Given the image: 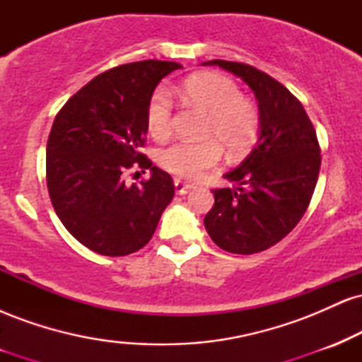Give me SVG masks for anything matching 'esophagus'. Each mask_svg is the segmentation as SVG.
<instances>
[{
	"instance_id": "obj_1",
	"label": "esophagus",
	"mask_w": 362,
	"mask_h": 362,
	"mask_svg": "<svg viewBox=\"0 0 362 362\" xmlns=\"http://www.w3.org/2000/svg\"><path fill=\"white\" fill-rule=\"evenodd\" d=\"M173 185H175L177 194H180V195H185L187 192H190V190L194 189V185L185 184V182H182L180 178H175V180H173Z\"/></svg>"
}]
</instances>
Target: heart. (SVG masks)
<instances>
[{"instance_id":"obj_1","label":"heart","mask_w":362,"mask_h":362,"mask_svg":"<svg viewBox=\"0 0 362 362\" xmlns=\"http://www.w3.org/2000/svg\"><path fill=\"white\" fill-rule=\"evenodd\" d=\"M184 95L192 105L207 114L206 139L201 143H180L161 149L158 163L180 178H195L221 160V148L231 153L247 149L259 131V114L247 100L240 86L218 73H201L184 83ZM146 127L156 139L167 138L172 131V98L165 88H156L146 107Z\"/></svg>"}]
</instances>
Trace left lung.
Segmentation results:
<instances>
[{
	"mask_svg": "<svg viewBox=\"0 0 362 362\" xmlns=\"http://www.w3.org/2000/svg\"><path fill=\"white\" fill-rule=\"evenodd\" d=\"M247 83L259 102V138L242 163L216 189L204 218L211 240L223 250L250 255L281 242L300 223L318 180L320 146L301 102L269 74L243 62L213 59Z\"/></svg>",
	"mask_w": 362,
	"mask_h": 362,
	"instance_id": "1",
	"label": "left lung"
}]
</instances>
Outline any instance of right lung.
<instances>
[{
	"mask_svg": "<svg viewBox=\"0 0 362 362\" xmlns=\"http://www.w3.org/2000/svg\"><path fill=\"white\" fill-rule=\"evenodd\" d=\"M180 68L155 59L112 68L76 91L54 119L45 151L54 211L78 242L100 255L143 248L175 194L172 177L153 167L139 148L148 132L149 97ZM134 163L152 173L139 187L122 180Z\"/></svg>",
	"mask_w": 362,
	"mask_h": 362,
	"instance_id": "1",
	"label": "right lung"
}]
</instances>
